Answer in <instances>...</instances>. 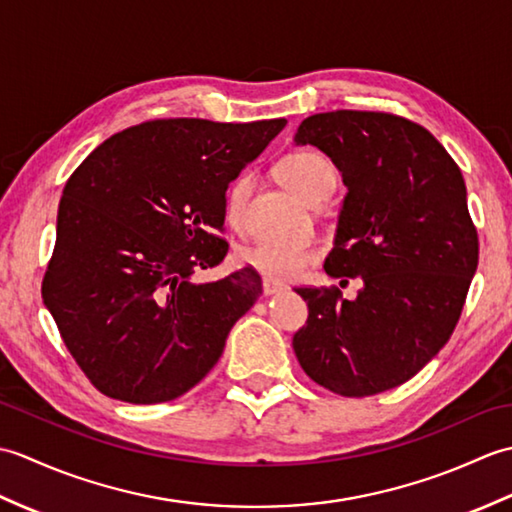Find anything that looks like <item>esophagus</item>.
<instances>
[{
    "mask_svg": "<svg viewBox=\"0 0 512 512\" xmlns=\"http://www.w3.org/2000/svg\"><path fill=\"white\" fill-rule=\"evenodd\" d=\"M264 295H277V292L284 290V286L277 284V281H270V279H264Z\"/></svg>",
    "mask_w": 512,
    "mask_h": 512,
    "instance_id": "esophagus-1",
    "label": "esophagus"
}]
</instances>
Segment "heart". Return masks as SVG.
<instances>
[{"mask_svg":"<svg viewBox=\"0 0 512 512\" xmlns=\"http://www.w3.org/2000/svg\"><path fill=\"white\" fill-rule=\"evenodd\" d=\"M279 178L286 187L297 193L303 202L325 200L336 187V169L332 162L317 154V151H295L279 162ZM250 191V178L239 176L226 189L224 211L226 220L237 224L242 217L244 202ZM244 266L255 268L259 275L270 281H284L299 277L306 266L314 259V250L308 244L299 242H270V239H259V242L242 248L239 253Z\"/></svg>","mask_w":512,"mask_h":512,"instance_id":"obj_1","label":"heart"}]
</instances>
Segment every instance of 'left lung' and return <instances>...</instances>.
Masks as SVG:
<instances>
[{"label":"left lung","mask_w":512,"mask_h":512,"mask_svg":"<svg viewBox=\"0 0 512 512\" xmlns=\"http://www.w3.org/2000/svg\"><path fill=\"white\" fill-rule=\"evenodd\" d=\"M295 145L321 149L341 171L347 193L323 270L363 288L352 301L295 288L308 321L292 347L314 383L374 396L416 376L462 314L480 257L462 171L427 129L383 112L308 116Z\"/></svg>","instance_id":"1"}]
</instances>
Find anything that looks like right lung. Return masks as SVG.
I'll return each instance as SVG.
<instances>
[{
	"label": "right lung",
	"mask_w": 512,
	"mask_h": 512,
	"mask_svg": "<svg viewBox=\"0 0 512 512\" xmlns=\"http://www.w3.org/2000/svg\"><path fill=\"white\" fill-rule=\"evenodd\" d=\"M286 123L149 121L107 138L65 182L41 295L105 396L167 402L220 361L262 277L253 268L209 284L193 277L228 253V184Z\"/></svg>",
	"instance_id": "right-lung-1"
}]
</instances>
